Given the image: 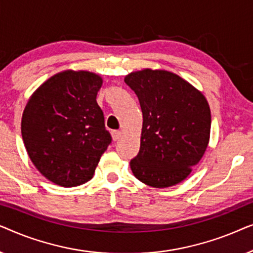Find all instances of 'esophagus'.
Masks as SVG:
<instances>
[{
  "label": "esophagus",
  "instance_id": "1",
  "mask_svg": "<svg viewBox=\"0 0 253 253\" xmlns=\"http://www.w3.org/2000/svg\"><path fill=\"white\" fill-rule=\"evenodd\" d=\"M112 136H113V140H119L121 137H122V132L120 130H114L112 131Z\"/></svg>",
  "mask_w": 253,
  "mask_h": 253
}]
</instances>
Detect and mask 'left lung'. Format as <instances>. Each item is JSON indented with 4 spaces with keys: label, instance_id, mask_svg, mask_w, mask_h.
Returning a JSON list of instances; mask_svg holds the SVG:
<instances>
[{
    "label": "left lung",
    "instance_id": "obj_1",
    "mask_svg": "<svg viewBox=\"0 0 253 253\" xmlns=\"http://www.w3.org/2000/svg\"><path fill=\"white\" fill-rule=\"evenodd\" d=\"M143 112L140 150L130 161L136 178L153 188L181 183L205 153L211 109L204 94L179 76L144 69L124 78Z\"/></svg>",
    "mask_w": 253,
    "mask_h": 253
}]
</instances>
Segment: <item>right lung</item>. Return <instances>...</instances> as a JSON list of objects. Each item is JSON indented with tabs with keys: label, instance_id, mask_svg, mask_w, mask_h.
<instances>
[{
	"label": "right lung",
	"instance_id": "add662e5",
	"mask_svg": "<svg viewBox=\"0 0 253 253\" xmlns=\"http://www.w3.org/2000/svg\"><path fill=\"white\" fill-rule=\"evenodd\" d=\"M102 78L65 70L31 95L22 117V137L36 168L55 184L71 188L94 175L112 143L96 102Z\"/></svg>",
	"mask_w": 253,
	"mask_h": 253
}]
</instances>
